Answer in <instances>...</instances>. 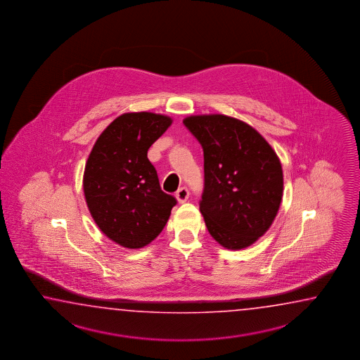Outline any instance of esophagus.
Instances as JSON below:
<instances>
[{"instance_id":"obj_1","label":"esophagus","mask_w":360,"mask_h":360,"mask_svg":"<svg viewBox=\"0 0 360 360\" xmlns=\"http://www.w3.org/2000/svg\"><path fill=\"white\" fill-rule=\"evenodd\" d=\"M189 198V191L186 188H180L176 191V199L179 200V203H185Z\"/></svg>"}]
</instances>
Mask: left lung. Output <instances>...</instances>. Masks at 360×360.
I'll list each match as a JSON object with an SVG mask.
<instances>
[{
  "label": "left lung",
  "mask_w": 360,
  "mask_h": 360,
  "mask_svg": "<svg viewBox=\"0 0 360 360\" xmlns=\"http://www.w3.org/2000/svg\"><path fill=\"white\" fill-rule=\"evenodd\" d=\"M183 122L203 148L199 210L210 234L228 250L253 245L274 221L283 195V171L274 149L233 117L191 115Z\"/></svg>",
  "instance_id": "obj_1"
}]
</instances>
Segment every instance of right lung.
<instances>
[{
    "label": "right lung",
    "instance_id": "1",
    "mask_svg": "<svg viewBox=\"0 0 360 360\" xmlns=\"http://www.w3.org/2000/svg\"><path fill=\"white\" fill-rule=\"evenodd\" d=\"M172 120L123 113L100 134L84 166V193L99 229L130 250L149 245L167 224L176 199L162 191L148 149Z\"/></svg>",
    "mask_w": 360,
    "mask_h": 360
}]
</instances>
